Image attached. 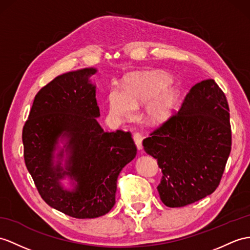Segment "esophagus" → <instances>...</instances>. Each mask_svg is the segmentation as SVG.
I'll use <instances>...</instances> for the list:
<instances>
[{
    "mask_svg": "<svg viewBox=\"0 0 250 250\" xmlns=\"http://www.w3.org/2000/svg\"><path fill=\"white\" fill-rule=\"evenodd\" d=\"M133 140H135L137 148L139 150H141L142 149V140H143V137H142L141 133H139V132L133 133Z\"/></svg>",
    "mask_w": 250,
    "mask_h": 250,
    "instance_id": "obj_1",
    "label": "esophagus"
}]
</instances>
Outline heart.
I'll return each instance as SVG.
<instances>
[{"mask_svg":"<svg viewBox=\"0 0 250 250\" xmlns=\"http://www.w3.org/2000/svg\"><path fill=\"white\" fill-rule=\"evenodd\" d=\"M177 89L167 73L137 72L125 78L124 87H112L108 92V113L115 122L129 120L144 103L143 114L150 123H161L171 115Z\"/></svg>","mask_w":250,"mask_h":250,"instance_id":"1","label":"heart"}]
</instances>
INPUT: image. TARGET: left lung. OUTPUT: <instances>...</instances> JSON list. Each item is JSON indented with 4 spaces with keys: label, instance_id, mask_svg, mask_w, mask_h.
Segmentation results:
<instances>
[{
    "label": "left lung",
    "instance_id": "obj_1",
    "mask_svg": "<svg viewBox=\"0 0 250 250\" xmlns=\"http://www.w3.org/2000/svg\"><path fill=\"white\" fill-rule=\"evenodd\" d=\"M158 161L162 203L185 207L210 195L222 179L231 150L226 95L213 79L193 86L179 111L143 140Z\"/></svg>",
    "mask_w": 250,
    "mask_h": 250
}]
</instances>
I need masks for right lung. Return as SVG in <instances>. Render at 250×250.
<instances>
[{
	"mask_svg": "<svg viewBox=\"0 0 250 250\" xmlns=\"http://www.w3.org/2000/svg\"><path fill=\"white\" fill-rule=\"evenodd\" d=\"M95 73L68 72L41 88L22 132L25 166L40 196L75 218H95L112 209L118 176L137 155L130 132L104 131L96 121L100 108L89 81ZM59 137L66 143L55 156ZM65 177L72 190L61 186Z\"/></svg>",
	"mask_w": 250,
	"mask_h": 250,
	"instance_id": "obj_1",
	"label": "right lung"
}]
</instances>
